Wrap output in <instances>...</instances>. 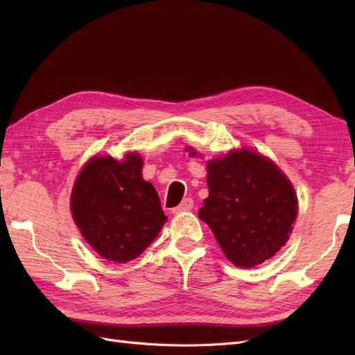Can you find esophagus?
<instances>
[{
  "label": "esophagus",
  "instance_id": "34e87169",
  "mask_svg": "<svg viewBox=\"0 0 355 355\" xmlns=\"http://www.w3.org/2000/svg\"><path fill=\"white\" fill-rule=\"evenodd\" d=\"M192 207H194V201H192V198H184L182 200V202L179 204L178 207L173 209V213H182V211H188L191 210Z\"/></svg>",
  "mask_w": 355,
  "mask_h": 355
}]
</instances>
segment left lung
<instances>
[{"label":"left lung","mask_w":355,"mask_h":355,"mask_svg":"<svg viewBox=\"0 0 355 355\" xmlns=\"http://www.w3.org/2000/svg\"><path fill=\"white\" fill-rule=\"evenodd\" d=\"M207 185L209 197L198 216L235 266L263 263L286 244L296 220L297 197L292 182L270 158L234 149L207 161Z\"/></svg>","instance_id":"8db88e82"}]
</instances>
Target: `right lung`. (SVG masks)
<instances>
[{"label": "right lung", "mask_w": 355, "mask_h": 355, "mask_svg": "<svg viewBox=\"0 0 355 355\" xmlns=\"http://www.w3.org/2000/svg\"><path fill=\"white\" fill-rule=\"evenodd\" d=\"M144 159L93 157L75 180L71 211L84 240L116 263L136 259L167 220L153 184L144 180Z\"/></svg>", "instance_id": "add662e5"}]
</instances>
